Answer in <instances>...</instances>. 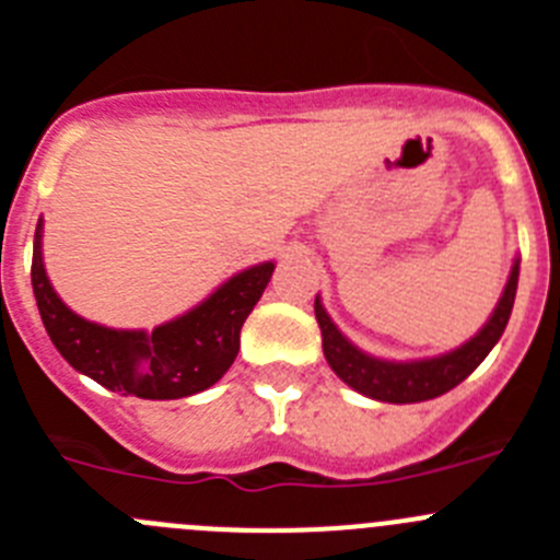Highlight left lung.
I'll use <instances>...</instances> for the list:
<instances>
[{"label": "left lung", "mask_w": 560, "mask_h": 560, "mask_svg": "<svg viewBox=\"0 0 560 560\" xmlns=\"http://www.w3.org/2000/svg\"><path fill=\"white\" fill-rule=\"evenodd\" d=\"M516 281H520V259H514V265H511V276L505 281L503 295H500L498 306H494L492 317L486 320V326L456 351L433 359H417V362H386V359H375L370 353L359 351L357 345L334 326L328 312L323 310L320 298H315V317L323 334L326 362L331 364V370L345 384L373 400L420 404V400L439 398V395H445L453 386L462 384L489 357L498 339L503 337L511 310H514Z\"/></svg>", "instance_id": "8db88e82"}]
</instances>
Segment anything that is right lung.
Listing matches in <instances>:
<instances>
[{
    "instance_id": "1",
    "label": "right lung",
    "mask_w": 560,
    "mask_h": 560,
    "mask_svg": "<svg viewBox=\"0 0 560 560\" xmlns=\"http://www.w3.org/2000/svg\"><path fill=\"white\" fill-rule=\"evenodd\" d=\"M44 221L35 226L33 292L46 334L74 370L113 392L145 400H176L209 389L240 351V328L262 298L273 262L223 281L196 310L154 331H118L74 315L60 301L40 254Z\"/></svg>"
}]
</instances>
